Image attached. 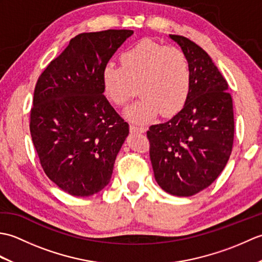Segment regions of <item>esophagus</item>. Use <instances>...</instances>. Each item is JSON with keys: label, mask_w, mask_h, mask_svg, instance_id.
I'll return each instance as SVG.
<instances>
[{"label": "esophagus", "mask_w": 262, "mask_h": 262, "mask_svg": "<svg viewBox=\"0 0 262 262\" xmlns=\"http://www.w3.org/2000/svg\"><path fill=\"white\" fill-rule=\"evenodd\" d=\"M129 129H130L132 133H145L146 128L144 126H140V125H136V124H130Z\"/></svg>", "instance_id": "1"}]
</instances>
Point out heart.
Segmentation results:
<instances>
[{"label":"heart","mask_w":262,"mask_h":262,"mask_svg":"<svg viewBox=\"0 0 262 262\" xmlns=\"http://www.w3.org/2000/svg\"><path fill=\"white\" fill-rule=\"evenodd\" d=\"M136 86L142 98L126 110L128 119L145 122L160 111L164 116L177 114L191 90L186 54L178 47L144 39L120 55V66L103 68V93L113 104H127L136 94Z\"/></svg>","instance_id":"obj_1"}]
</instances>
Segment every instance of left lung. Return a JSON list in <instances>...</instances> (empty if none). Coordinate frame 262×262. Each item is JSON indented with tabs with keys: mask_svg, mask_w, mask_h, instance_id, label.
I'll return each mask as SVG.
<instances>
[{
	"mask_svg": "<svg viewBox=\"0 0 262 262\" xmlns=\"http://www.w3.org/2000/svg\"><path fill=\"white\" fill-rule=\"evenodd\" d=\"M169 37L190 64L191 90L185 107L170 120L152 125L146 135L159 186L173 196L189 197L210 186L230 159L233 101L209 55L186 37Z\"/></svg>",
	"mask_w": 262,
	"mask_h": 262,
	"instance_id": "left-lung-1",
	"label": "left lung"
}]
</instances>
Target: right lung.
I'll return each instance as SVG.
<instances>
[{
	"label": "right lung",
	"instance_id": "right-lung-1",
	"mask_svg": "<svg viewBox=\"0 0 262 262\" xmlns=\"http://www.w3.org/2000/svg\"><path fill=\"white\" fill-rule=\"evenodd\" d=\"M133 30L84 32L39 76L30 134L46 176L72 196L108 185L129 126L103 96L102 71Z\"/></svg>",
	"mask_w": 262,
	"mask_h": 262
}]
</instances>
